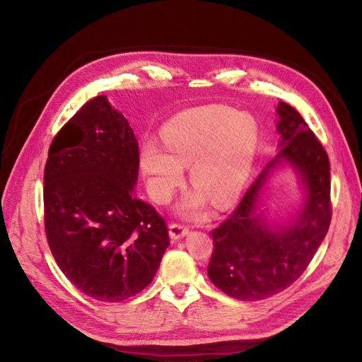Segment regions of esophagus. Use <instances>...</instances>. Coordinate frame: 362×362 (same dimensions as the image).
I'll use <instances>...</instances> for the list:
<instances>
[{
  "label": "esophagus",
  "instance_id": "34e87169",
  "mask_svg": "<svg viewBox=\"0 0 362 362\" xmlns=\"http://www.w3.org/2000/svg\"><path fill=\"white\" fill-rule=\"evenodd\" d=\"M189 233V227L183 223H171L170 224V238L171 239H180Z\"/></svg>",
  "mask_w": 362,
  "mask_h": 362
}]
</instances>
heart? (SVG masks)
Returning a JSON list of instances; mask_svg holds the SVG:
<instances>
[{"instance_id":"1","label":"heart","mask_w":362,"mask_h":362,"mask_svg":"<svg viewBox=\"0 0 362 362\" xmlns=\"http://www.w3.org/2000/svg\"><path fill=\"white\" fill-rule=\"evenodd\" d=\"M165 152L156 144L142 149L141 167L149 194L165 204L183 182V167L198 191L187 195L180 211L201 217L208 199L217 208L229 205L242 191L254 157V127L224 107L187 110L170 120L163 132Z\"/></svg>"}]
</instances>
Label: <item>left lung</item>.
Returning a JSON list of instances; mask_svg holds the SVG:
<instances>
[{"mask_svg": "<svg viewBox=\"0 0 362 362\" xmlns=\"http://www.w3.org/2000/svg\"><path fill=\"white\" fill-rule=\"evenodd\" d=\"M280 151L242 197L232 214L211 230L214 250L208 277L226 295L259 300L276 295L307 270L332 221L330 163L314 132L289 104L280 103ZM291 162L308 187L306 206L291 227L273 231L256 214L257 194L269 170Z\"/></svg>", "mask_w": 362, "mask_h": 362, "instance_id": "left-lung-1", "label": "left lung"}]
</instances>
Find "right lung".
I'll return each mask as SVG.
<instances>
[{
    "mask_svg": "<svg viewBox=\"0 0 362 362\" xmlns=\"http://www.w3.org/2000/svg\"><path fill=\"white\" fill-rule=\"evenodd\" d=\"M139 151L123 114L104 95L54 136L44 171L51 254L85 295L120 302L154 279L170 245L165 220L133 191Z\"/></svg>",
    "mask_w": 362,
    "mask_h": 362,
    "instance_id": "right-lung-1",
    "label": "right lung"
}]
</instances>
